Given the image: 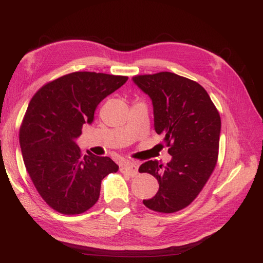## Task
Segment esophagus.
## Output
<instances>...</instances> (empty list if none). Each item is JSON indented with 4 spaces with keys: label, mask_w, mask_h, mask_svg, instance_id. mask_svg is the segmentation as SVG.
I'll use <instances>...</instances> for the list:
<instances>
[{
    "label": "esophagus",
    "mask_w": 263,
    "mask_h": 263,
    "mask_svg": "<svg viewBox=\"0 0 263 263\" xmlns=\"http://www.w3.org/2000/svg\"><path fill=\"white\" fill-rule=\"evenodd\" d=\"M121 171L123 173L129 174L130 177H135V176H137V173H138V165L135 163H126L122 166Z\"/></svg>",
    "instance_id": "esophagus-1"
}]
</instances>
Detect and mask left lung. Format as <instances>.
Instances as JSON below:
<instances>
[{"instance_id": "1", "label": "left lung", "mask_w": 263, "mask_h": 263, "mask_svg": "<svg viewBox=\"0 0 263 263\" xmlns=\"http://www.w3.org/2000/svg\"><path fill=\"white\" fill-rule=\"evenodd\" d=\"M134 83L153 101L155 130L172 156L166 165L142 163L139 172L154 176L157 194L144 200L159 213L186 208L201 192L218 158L220 116L202 85L172 72L135 76Z\"/></svg>"}]
</instances>
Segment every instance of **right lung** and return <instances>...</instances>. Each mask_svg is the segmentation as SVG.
I'll return each mask as SVG.
<instances>
[{
    "mask_svg": "<svg viewBox=\"0 0 263 263\" xmlns=\"http://www.w3.org/2000/svg\"><path fill=\"white\" fill-rule=\"evenodd\" d=\"M128 80L127 77L72 72L45 84L30 100L20 129L26 170L51 209L76 215L98 202L101 182L117 172L108 157L83 155L76 139L83 124H92L101 101Z\"/></svg>",
    "mask_w": 263,
    "mask_h": 263,
    "instance_id": "right-lung-1",
    "label": "right lung"
}]
</instances>
